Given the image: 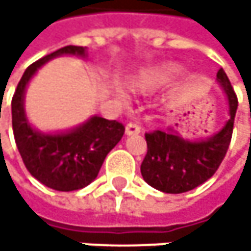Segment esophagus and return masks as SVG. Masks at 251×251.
<instances>
[{"label": "esophagus", "mask_w": 251, "mask_h": 251, "mask_svg": "<svg viewBox=\"0 0 251 251\" xmlns=\"http://www.w3.org/2000/svg\"><path fill=\"white\" fill-rule=\"evenodd\" d=\"M140 131H141V128L138 126L137 123H128L126 128H125L126 135H137V134H140Z\"/></svg>", "instance_id": "obj_1"}]
</instances>
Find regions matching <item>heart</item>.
Instances as JSON below:
<instances>
[{"label": "heart", "instance_id": "1", "mask_svg": "<svg viewBox=\"0 0 251 251\" xmlns=\"http://www.w3.org/2000/svg\"><path fill=\"white\" fill-rule=\"evenodd\" d=\"M179 74V67L166 64V66H158L152 67V69L143 71L137 78L132 79V87L140 92H148L153 90L156 87H161L162 84L169 82L175 75ZM117 95L122 96V92L117 90Z\"/></svg>", "mask_w": 251, "mask_h": 251}]
</instances>
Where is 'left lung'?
Masks as SVG:
<instances>
[{"label": "left lung", "instance_id": "obj_1", "mask_svg": "<svg viewBox=\"0 0 251 251\" xmlns=\"http://www.w3.org/2000/svg\"><path fill=\"white\" fill-rule=\"evenodd\" d=\"M217 79L225 89L230 107V119L218 134L200 141L184 140L172 129L144 134L148 153L141 162V176L151 187L169 194L187 193L218 170L232 140L238 98L223 69L217 72Z\"/></svg>", "mask_w": 251, "mask_h": 251}]
</instances>
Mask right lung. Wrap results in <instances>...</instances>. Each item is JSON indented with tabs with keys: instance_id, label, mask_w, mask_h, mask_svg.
I'll return each instance as SVG.
<instances>
[{
	"instance_id": "add662e5",
	"label": "right lung",
	"mask_w": 251,
	"mask_h": 251,
	"mask_svg": "<svg viewBox=\"0 0 251 251\" xmlns=\"http://www.w3.org/2000/svg\"><path fill=\"white\" fill-rule=\"evenodd\" d=\"M63 54L84 57L85 50L69 45L26 67L12 99V125L26 170L52 190L75 191L96 179L105 156L123 137L125 126L117 120L98 116L66 134H42L30 126L24 111L26 84L42 64Z\"/></svg>"
}]
</instances>
